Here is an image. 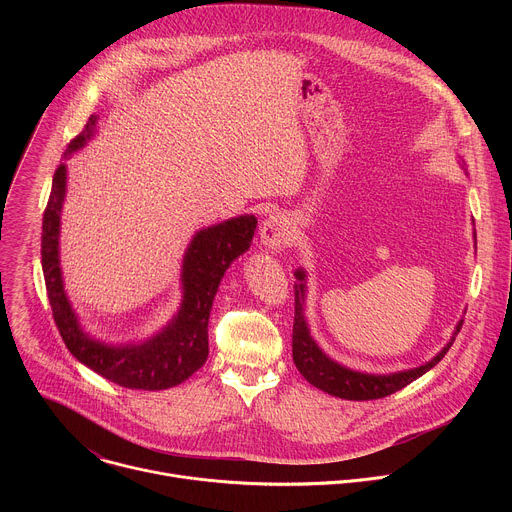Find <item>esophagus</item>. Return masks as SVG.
Listing matches in <instances>:
<instances>
[{
    "instance_id": "34e87169",
    "label": "esophagus",
    "mask_w": 512,
    "mask_h": 512,
    "mask_svg": "<svg viewBox=\"0 0 512 512\" xmlns=\"http://www.w3.org/2000/svg\"><path fill=\"white\" fill-rule=\"evenodd\" d=\"M261 245L269 251H279L294 241V227L285 214H271L261 225Z\"/></svg>"
}]
</instances>
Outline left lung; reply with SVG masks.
Segmentation results:
<instances>
[{
  "mask_svg": "<svg viewBox=\"0 0 512 512\" xmlns=\"http://www.w3.org/2000/svg\"><path fill=\"white\" fill-rule=\"evenodd\" d=\"M464 168V164H462ZM476 239V233H474ZM296 318H294V336H291V352H294V362L298 371L302 373V377L314 385L316 389H322L328 395L340 397V399H348V401H371V399H381L387 395H393L395 391L407 387L409 383H413L415 379H419L421 375H425L427 371H431L437 362H440L446 352L450 350V346L454 344L462 322L460 320L456 324L454 334L450 336V342L437 352L431 360H427L425 364H419V367L407 369V371H397V373H389V375H375V373H362V371H354L344 367V364L336 362L334 358H330L314 340V336L310 334V326L306 320V294H308V273L300 267L296 269Z\"/></svg>",
  "mask_w": 512,
  "mask_h": 512,
  "instance_id": "8db88e82",
  "label": "left lung"
}]
</instances>
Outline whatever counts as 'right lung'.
Segmentation results:
<instances>
[{"label":"right lung","mask_w":512,"mask_h":512,"mask_svg":"<svg viewBox=\"0 0 512 512\" xmlns=\"http://www.w3.org/2000/svg\"><path fill=\"white\" fill-rule=\"evenodd\" d=\"M99 115L68 143L64 160L81 152L97 133ZM66 196V162L54 172L42 221V271L58 332L79 362L125 389L164 391L192 377L208 358V318L223 275L249 251L257 218L241 214L196 231L186 247L180 271L182 302L172 320L141 342L111 344L83 330L64 291L60 269V214Z\"/></svg>","instance_id":"add662e5"}]
</instances>
